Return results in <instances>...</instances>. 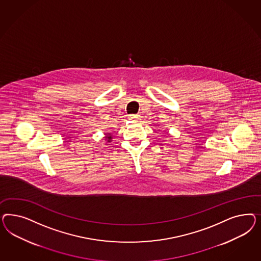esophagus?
Listing matches in <instances>:
<instances>
[{"label":"esophagus","instance_id":"1","mask_svg":"<svg viewBox=\"0 0 261 261\" xmlns=\"http://www.w3.org/2000/svg\"><path fill=\"white\" fill-rule=\"evenodd\" d=\"M139 119H140L139 115H129V119H131V120L137 121Z\"/></svg>","mask_w":261,"mask_h":261}]
</instances>
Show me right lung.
<instances>
[{
    "mask_svg": "<svg viewBox=\"0 0 261 261\" xmlns=\"http://www.w3.org/2000/svg\"><path fill=\"white\" fill-rule=\"evenodd\" d=\"M106 136H105V140H106V142H111V141H112V136H111L110 133H107V134H105Z\"/></svg>",
    "mask_w": 261,
    "mask_h": 261,
    "instance_id": "obj_1",
    "label": "right lung"
}]
</instances>
